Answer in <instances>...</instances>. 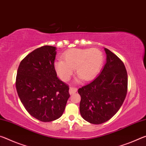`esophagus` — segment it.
<instances>
[{"label":"esophagus","mask_w":146,"mask_h":146,"mask_svg":"<svg viewBox=\"0 0 146 146\" xmlns=\"http://www.w3.org/2000/svg\"><path fill=\"white\" fill-rule=\"evenodd\" d=\"M78 89L75 87H70V89H69V94H74L76 92H77Z\"/></svg>","instance_id":"34e87169"}]
</instances>
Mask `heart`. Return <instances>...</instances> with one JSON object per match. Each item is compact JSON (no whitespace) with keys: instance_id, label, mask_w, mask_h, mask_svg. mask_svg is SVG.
<instances>
[{"instance_id":"1","label":"heart","mask_w":146,"mask_h":146,"mask_svg":"<svg viewBox=\"0 0 146 146\" xmlns=\"http://www.w3.org/2000/svg\"><path fill=\"white\" fill-rule=\"evenodd\" d=\"M63 59H58L54 63L57 75L62 80H70L76 68L79 75L76 81L83 79L88 82L94 78L101 70L104 54L98 48H72L63 54Z\"/></svg>"}]
</instances>
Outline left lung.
I'll list each match as a JSON object with an SVG mask.
<instances>
[{
  "instance_id": "8db88e82",
  "label": "left lung",
  "mask_w": 146,
  "mask_h": 146,
  "mask_svg": "<svg viewBox=\"0 0 146 146\" xmlns=\"http://www.w3.org/2000/svg\"><path fill=\"white\" fill-rule=\"evenodd\" d=\"M106 63L100 74L78 89L80 111L83 118L93 124L110 120L122 106L127 92V74L118 56L104 48Z\"/></svg>"
}]
</instances>
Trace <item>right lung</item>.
<instances>
[{"mask_svg": "<svg viewBox=\"0 0 146 146\" xmlns=\"http://www.w3.org/2000/svg\"><path fill=\"white\" fill-rule=\"evenodd\" d=\"M56 47L43 46L27 55L19 64L16 89L31 116L44 122L62 116L70 97L68 85L57 77Z\"/></svg>", "mask_w": 146, "mask_h": 146, "instance_id": "obj_1", "label": "right lung"}]
</instances>
